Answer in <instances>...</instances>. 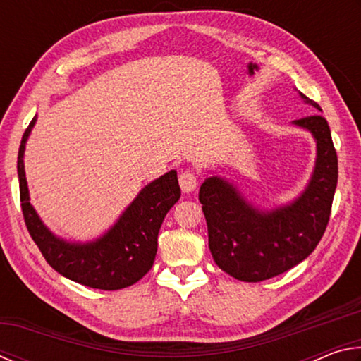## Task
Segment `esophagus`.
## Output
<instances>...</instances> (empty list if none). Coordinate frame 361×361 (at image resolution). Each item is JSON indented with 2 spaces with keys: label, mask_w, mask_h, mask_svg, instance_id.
<instances>
[{
  "label": "esophagus",
  "mask_w": 361,
  "mask_h": 361,
  "mask_svg": "<svg viewBox=\"0 0 361 361\" xmlns=\"http://www.w3.org/2000/svg\"><path fill=\"white\" fill-rule=\"evenodd\" d=\"M180 186L183 192H192L197 188V178L191 172H183L180 173Z\"/></svg>",
  "instance_id": "1"
}]
</instances>
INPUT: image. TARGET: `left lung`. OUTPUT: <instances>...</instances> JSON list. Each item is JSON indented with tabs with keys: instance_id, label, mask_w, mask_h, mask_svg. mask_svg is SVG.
Listing matches in <instances>:
<instances>
[{
	"instance_id": "1",
	"label": "left lung",
	"mask_w": 361,
	"mask_h": 361,
	"mask_svg": "<svg viewBox=\"0 0 361 361\" xmlns=\"http://www.w3.org/2000/svg\"><path fill=\"white\" fill-rule=\"evenodd\" d=\"M301 99L320 106L304 94ZM317 143L312 176L298 199L274 210L253 207L221 176L207 178L199 200L209 228V248L219 269L242 282H261L304 261L325 234L338 185V154L320 114L293 121Z\"/></svg>"
}]
</instances>
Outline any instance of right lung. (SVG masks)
I'll return each instance as SVG.
<instances>
[{
    "label": "right lung",
    "mask_w": 361,
    "mask_h": 361,
    "mask_svg": "<svg viewBox=\"0 0 361 361\" xmlns=\"http://www.w3.org/2000/svg\"><path fill=\"white\" fill-rule=\"evenodd\" d=\"M35 122L36 116L22 137L17 173L23 219L42 256L63 277L90 288L111 291L138 282L152 267L159 229L167 212L181 195L176 172L170 170L146 185L118 221L99 239L84 243L60 239L46 228L30 204L23 152Z\"/></svg>",
    "instance_id": "1"
}]
</instances>
